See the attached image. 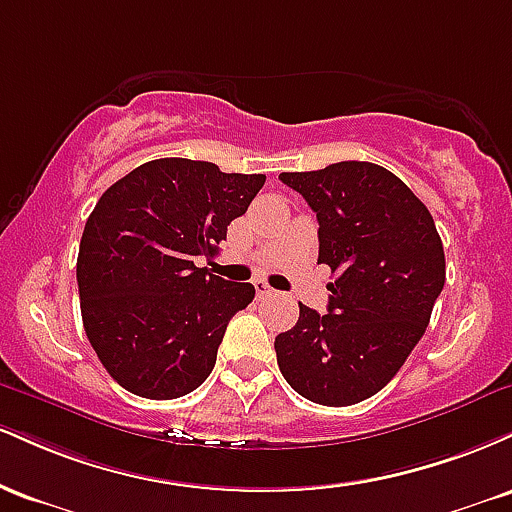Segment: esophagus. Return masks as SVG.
<instances>
[{"label":"esophagus","mask_w":512,"mask_h":512,"mask_svg":"<svg viewBox=\"0 0 512 512\" xmlns=\"http://www.w3.org/2000/svg\"><path fill=\"white\" fill-rule=\"evenodd\" d=\"M255 293H257V298H264V296H272V286H269V284H267V281L257 279V281H255Z\"/></svg>","instance_id":"esophagus-1"}]
</instances>
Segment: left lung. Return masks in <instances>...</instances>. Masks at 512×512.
I'll return each mask as SVG.
<instances>
[{"label":"left lung","mask_w":512,"mask_h":512,"mask_svg":"<svg viewBox=\"0 0 512 512\" xmlns=\"http://www.w3.org/2000/svg\"><path fill=\"white\" fill-rule=\"evenodd\" d=\"M315 211L320 255L332 269L327 315L301 305L274 339L276 363L298 395L349 407L380 392L424 337L445 284V252L431 211L395 173L342 161L281 173Z\"/></svg>","instance_id":"obj_1"}]
</instances>
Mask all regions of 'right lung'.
Instances as JSON below:
<instances>
[{
    "label": "right lung",
    "mask_w": 512,
    "mask_h": 512,
    "mask_svg": "<svg viewBox=\"0 0 512 512\" xmlns=\"http://www.w3.org/2000/svg\"><path fill=\"white\" fill-rule=\"evenodd\" d=\"M264 180L156 158L98 199L76 260L81 320L127 392L175 399L209 378L228 322L252 303L255 286L209 274L195 257L219 250Z\"/></svg>",
    "instance_id": "1"
}]
</instances>
